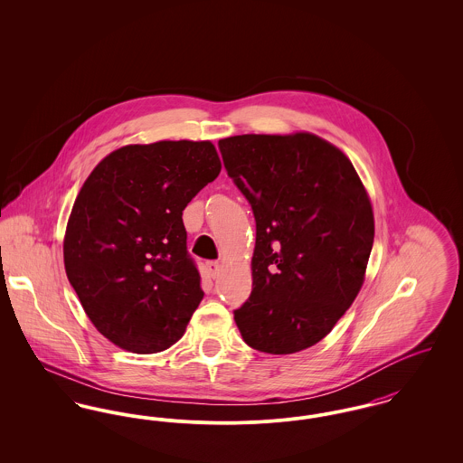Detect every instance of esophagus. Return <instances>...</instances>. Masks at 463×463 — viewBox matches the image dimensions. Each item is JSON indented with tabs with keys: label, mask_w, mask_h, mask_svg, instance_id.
<instances>
[{
	"label": "esophagus",
	"mask_w": 463,
	"mask_h": 463,
	"mask_svg": "<svg viewBox=\"0 0 463 463\" xmlns=\"http://www.w3.org/2000/svg\"><path fill=\"white\" fill-rule=\"evenodd\" d=\"M206 270H208L210 278H217V274L221 270V264L215 260H210V262H206Z\"/></svg>",
	"instance_id": "1"
}]
</instances>
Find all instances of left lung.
Instances as JSON below:
<instances>
[{"instance_id": "1", "label": "left lung", "mask_w": 463, "mask_h": 463, "mask_svg": "<svg viewBox=\"0 0 463 463\" xmlns=\"http://www.w3.org/2000/svg\"><path fill=\"white\" fill-rule=\"evenodd\" d=\"M223 166L257 222L253 289L234 321L267 354L323 340L353 306L372 253L368 193L340 149L312 133L219 140Z\"/></svg>"}]
</instances>
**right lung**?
I'll return each instance as SVG.
<instances>
[{
	"instance_id": "1",
	"label": "right lung",
	"mask_w": 463,
	"mask_h": 463,
	"mask_svg": "<svg viewBox=\"0 0 463 463\" xmlns=\"http://www.w3.org/2000/svg\"><path fill=\"white\" fill-rule=\"evenodd\" d=\"M221 168L208 140H161L116 149L83 184L67 222V279L114 345L159 353L184 335L204 293L182 212Z\"/></svg>"
}]
</instances>
